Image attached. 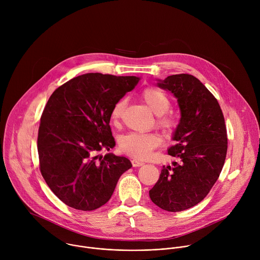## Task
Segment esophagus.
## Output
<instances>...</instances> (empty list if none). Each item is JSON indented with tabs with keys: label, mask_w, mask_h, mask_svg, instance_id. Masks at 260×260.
Listing matches in <instances>:
<instances>
[{
	"label": "esophagus",
	"mask_w": 260,
	"mask_h": 260,
	"mask_svg": "<svg viewBox=\"0 0 260 260\" xmlns=\"http://www.w3.org/2000/svg\"><path fill=\"white\" fill-rule=\"evenodd\" d=\"M132 165H133V167H141V166H143L144 165V162H142V161H140V160H138V159H132Z\"/></svg>",
	"instance_id": "1"
}]
</instances>
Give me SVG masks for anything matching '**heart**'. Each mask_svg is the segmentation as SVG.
Instances as JSON below:
<instances>
[{
	"label": "heart",
	"mask_w": 260,
	"mask_h": 260,
	"mask_svg": "<svg viewBox=\"0 0 260 260\" xmlns=\"http://www.w3.org/2000/svg\"><path fill=\"white\" fill-rule=\"evenodd\" d=\"M141 96L152 112L158 115V124L166 132H172L176 126V121L174 118L165 114L168 112L171 105L168 95L157 88L147 87L142 91ZM124 107V100L118 101L113 106L112 111H111V118L113 121H117L121 117ZM160 143L161 138L157 134L129 133L120 138L119 148L122 152L131 156L145 159L150 156L152 150L159 146Z\"/></svg>",
	"instance_id": "heart-1"
}]
</instances>
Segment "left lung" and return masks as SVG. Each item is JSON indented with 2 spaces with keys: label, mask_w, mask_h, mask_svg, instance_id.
<instances>
[{
  "label": "left lung",
  "mask_w": 260,
  "mask_h": 260,
  "mask_svg": "<svg viewBox=\"0 0 260 260\" xmlns=\"http://www.w3.org/2000/svg\"><path fill=\"white\" fill-rule=\"evenodd\" d=\"M156 81L177 99L181 117L168 151L177 161L162 167L149 197L162 210L180 212L202 202L217 181L226 157V126L217 100L194 76Z\"/></svg>",
  "instance_id": "1"
}]
</instances>
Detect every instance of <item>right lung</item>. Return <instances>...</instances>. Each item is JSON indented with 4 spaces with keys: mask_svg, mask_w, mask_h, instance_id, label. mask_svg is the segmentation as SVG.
Returning a JSON list of instances; mask_svg holds the SVG:
<instances>
[{
    "mask_svg": "<svg viewBox=\"0 0 260 260\" xmlns=\"http://www.w3.org/2000/svg\"><path fill=\"white\" fill-rule=\"evenodd\" d=\"M139 80L87 73L69 80L49 98L38 133L40 171L67 206L81 211L102 207L120 176L133 167L124 156L98 153L115 146L109 125L111 111Z\"/></svg>",
    "mask_w": 260,
    "mask_h": 260,
    "instance_id": "1",
    "label": "right lung"
}]
</instances>
